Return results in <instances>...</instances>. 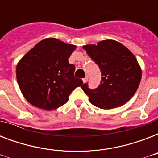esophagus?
<instances>
[{
    "mask_svg": "<svg viewBox=\"0 0 158 158\" xmlns=\"http://www.w3.org/2000/svg\"><path fill=\"white\" fill-rule=\"evenodd\" d=\"M87 80H88V76H86L85 78H84V79H83V82H84V83H86Z\"/></svg>",
    "mask_w": 158,
    "mask_h": 158,
    "instance_id": "obj_1",
    "label": "esophagus"
}]
</instances>
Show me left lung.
I'll use <instances>...</instances> for the list:
<instances>
[{
  "instance_id": "8db88e82",
  "label": "left lung",
  "mask_w": 158,
  "mask_h": 158,
  "mask_svg": "<svg viewBox=\"0 0 158 158\" xmlns=\"http://www.w3.org/2000/svg\"><path fill=\"white\" fill-rule=\"evenodd\" d=\"M102 72L101 83L91 89L81 86L89 102L97 107L112 109L130 100L139 85L142 72L133 53L121 43L105 40L83 47Z\"/></svg>"
}]
</instances>
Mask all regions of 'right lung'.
<instances>
[{
  "mask_svg": "<svg viewBox=\"0 0 158 158\" xmlns=\"http://www.w3.org/2000/svg\"><path fill=\"white\" fill-rule=\"evenodd\" d=\"M75 46L56 38L41 41L20 60L16 78L26 100L34 106L54 110L66 103L69 94L82 86L74 77V64L68 61Z\"/></svg>",
  "mask_w": 158,
  "mask_h": 158,
  "instance_id": "obj_1",
  "label": "right lung"
}]
</instances>
